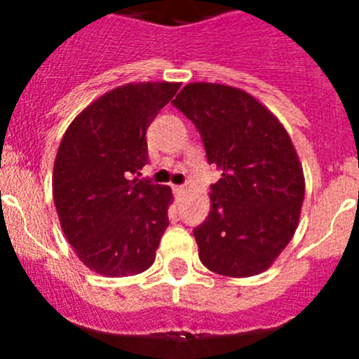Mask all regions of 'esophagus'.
Wrapping results in <instances>:
<instances>
[{
    "label": "esophagus",
    "mask_w": 359,
    "mask_h": 359,
    "mask_svg": "<svg viewBox=\"0 0 359 359\" xmlns=\"http://www.w3.org/2000/svg\"><path fill=\"white\" fill-rule=\"evenodd\" d=\"M174 192H176L177 196L185 194V187H183V185H177V187H174Z\"/></svg>",
    "instance_id": "esophagus-1"
}]
</instances>
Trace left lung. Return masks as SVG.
I'll use <instances>...</instances> for the list:
<instances>
[{
  "instance_id": "obj_1",
  "label": "left lung",
  "mask_w": 359,
  "mask_h": 359,
  "mask_svg": "<svg viewBox=\"0 0 359 359\" xmlns=\"http://www.w3.org/2000/svg\"><path fill=\"white\" fill-rule=\"evenodd\" d=\"M172 106L196 126L208 163L210 214L194 237L199 259L224 277L262 273L287 246L304 203V172L290 135L246 91L224 84H187Z\"/></svg>"
}]
</instances>
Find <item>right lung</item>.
<instances>
[{
  "label": "right lung",
  "instance_id": "1",
  "mask_svg": "<svg viewBox=\"0 0 359 359\" xmlns=\"http://www.w3.org/2000/svg\"><path fill=\"white\" fill-rule=\"evenodd\" d=\"M177 82L126 84L75 116L53 165V201L66 239L82 262L104 277L151 268L169 226V187L140 176L145 133Z\"/></svg>",
  "mask_w": 359,
  "mask_h": 359
}]
</instances>
